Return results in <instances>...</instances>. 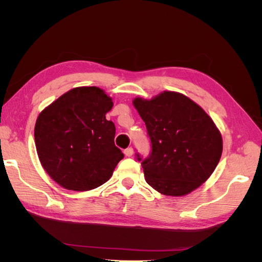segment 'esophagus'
I'll list each match as a JSON object with an SVG mask.
<instances>
[{"mask_svg":"<svg viewBox=\"0 0 262 262\" xmlns=\"http://www.w3.org/2000/svg\"><path fill=\"white\" fill-rule=\"evenodd\" d=\"M124 154H125V156H128V157H130V156H132V154H133V147H128V148H125L124 149Z\"/></svg>","mask_w":262,"mask_h":262,"instance_id":"obj_1","label":"esophagus"}]
</instances>
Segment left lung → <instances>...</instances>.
<instances>
[{
	"mask_svg": "<svg viewBox=\"0 0 262 262\" xmlns=\"http://www.w3.org/2000/svg\"><path fill=\"white\" fill-rule=\"evenodd\" d=\"M133 105L145 122L150 150L137 153L147 184L166 195L180 196L207 180L222 155V137L212 119L185 95L164 92Z\"/></svg>",
	"mask_w": 262,
	"mask_h": 262,
	"instance_id": "left-lung-1",
	"label": "left lung"
}]
</instances>
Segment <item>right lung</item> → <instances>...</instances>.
<instances>
[{"mask_svg": "<svg viewBox=\"0 0 262 262\" xmlns=\"http://www.w3.org/2000/svg\"><path fill=\"white\" fill-rule=\"evenodd\" d=\"M112 98L98 87H76L39 115L35 143L48 175L74 191L101 186L123 158L115 145V123L106 119Z\"/></svg>", "mask_w": 262, "mask_h": 262, "instance_id": "1", "label": "right lung"}]
</instances>
